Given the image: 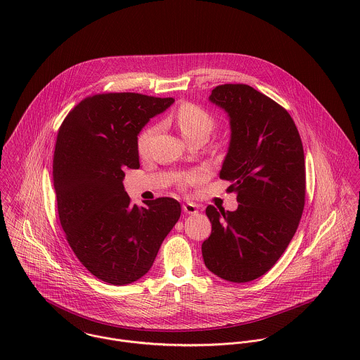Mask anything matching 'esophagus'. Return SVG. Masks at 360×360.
I'll list each match as a JSON object with an SVG mask.
<instances>
[{
  "label": "esophagus",
  "instance_id": "obj_1",
  "mask_svg": "<svg viewBox=\"0 0 360 360\" xmlns=\"http://www.w3.org/2000/svg\"><path fill=\"white\" fill-rule=\"evenodd\" d=\"M183 210L188 214H194V213L198 212V206L193 204V202H186V204H183Z\"/></svg>",
  "mask_w": 360,
  "mask_h": 360
}]
</instances>
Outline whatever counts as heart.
<instances>
[{"instance_id":"heart-1","label":"heart","mask_w":360,"mask_h":360,"mask_svg":"<svg viewBox=\"0 0 360 360\" xmlns=\"http://www.w3.org/2000/svg\"><path fill=\"white\" fill-rule=\"evenodd\" d=\"M174 120L186 140H190L191 137L198 134H204L207 137L214 127L213 116L206 110L205 108L197 103H181L174 112ZM155 131H156V126H148L139 134L137 150L140 154H147ZM190 180H193V177L186 179V181H190Z\"/></svg>"}]
</instances>
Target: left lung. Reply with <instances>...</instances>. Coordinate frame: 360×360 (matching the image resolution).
<instances>
[{
    "label": "left lung",
    "mask_w": 360,
    "mask_h": 360,
    "mask_svg": "<svg viewBox=\"0 0 360 360\" xmlns=\"http://www.w3.org/2000/svg\"><path fill=\"white\" fill-rule=\"evenodd\" d=\"M210 103L224 109L231 137L220 179L237 194L234 212L206 207L212 233L202 244L217 277L247 283L269 271L292 240L305 206V156L290 113L247 84H221Z\"/></svg>",
    "instance_id": "obj_1"
}]
</instances>
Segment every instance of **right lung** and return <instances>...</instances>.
Listing matches in <instances>:
<instances>
[{
  "label": "right lung",
  "mask_w": 360,
  "mask_h": 360,
  "mask_svg": "<svg viewBox=\"0 0 360 360\" xmlns=\"http://www.w3.org/2000/svg\"><path fill=\"white\" fill-rule=\"evenodd\" d=\"M173 98L108 93L76 105L59 127L52 180L66 240L97 278L126 285L141 278L177 223L181 206L167 197L131 205L126 167L139 169L137 136Z\"/></svg>",
  "instance_id": "1"
}]
</instances>
